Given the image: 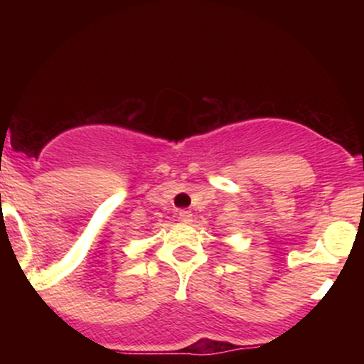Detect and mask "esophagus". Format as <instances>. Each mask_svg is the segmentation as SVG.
I'll return each instance as SVG.
<instances>
[{"label": "esophagus", "instance_id": "obj_1", "mask_svg": "<svg viewBox=\"0 0 364 364\" xmlns=\"http://www.w3.org/2000/svg\"><path fill=\"white\" fill-rule=\"evenodd\" d=\"M178 217H179V220H181V223H185V224L191 223V212L190 210H179Z\"/></svg>", "mask_w": 364, "mask_h": 364}]
</instances>
